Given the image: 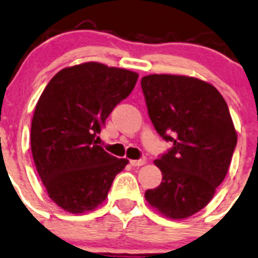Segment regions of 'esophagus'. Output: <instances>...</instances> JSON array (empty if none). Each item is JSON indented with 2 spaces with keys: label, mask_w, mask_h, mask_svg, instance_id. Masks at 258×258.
<instances>
[{
  "label": "esophagus",
  "mask_w": 258,
  "mask_h": 258,
  "mask_svg": "<svg viewBox=\"0 0 258 258\" xmlns=\"http://www.w3.org/2000/svg\"><path fill=\"white\" fill-rule=\"evenodd\" d=\"M130 164H131L132 167H141V165H145L146 164V160H145V159H139V160H131V162H130Z\"/></svg>",
  "instance_id": "1"
}]
</instances>
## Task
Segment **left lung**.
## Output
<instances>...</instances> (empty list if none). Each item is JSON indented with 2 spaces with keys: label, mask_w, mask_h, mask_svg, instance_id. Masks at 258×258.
I'll return each instance as SVG.
<instances>
[{
  "label": "left lung",
  "mask_w": 258,
  "mask_h": 258,
  "mask_svg": "<svg viewBox=\"0 0 258 258\" xmlns=\"http://www.w3.org/2000/svg\"><path fill=\"white\" fill-rule=\"evenodd\" d=\"M141 88L156 132L173 143L154 162L163 179L145 199L167 218H189L211 201L229 169L237 145L229 108L215 86L189 76L148 75Z\"/></svg>",
  "instance_id": "1"
}]
</instances>
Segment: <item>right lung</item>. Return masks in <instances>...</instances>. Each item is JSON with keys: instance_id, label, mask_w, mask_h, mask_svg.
Here are the masks:
<instances>
[{"instance_id": "1", "label": "right lung", "mask_w": 258, "mask_h": 258, "mask_svg": "<svg viewBox=\"0 0 258 258\" xmlns=\"http://www.w3.org/2000/svg\"><path fill=\"white\" fill-rule=\"evenodd\" d=\"M137 79L126 69L85 62L57 72L43 90L31 121V154L48 196L64 211L102 205L128 164L96 145V135Z\"/></svg>"}]
</instances>
